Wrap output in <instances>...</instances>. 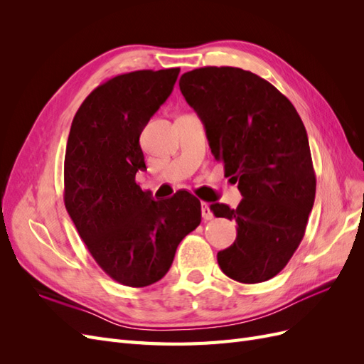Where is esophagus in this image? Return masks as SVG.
Returning <instances> with one entry per match:
<instances>
[{
	"instance_id": "esophagus-1",
	"label": "esophagus",
	"mask_w": 364,
	"mask_h": 364,
	"mask_svg": "<svg viewBox=\"0 0 364 364\" xmlns=\"http://www.w3.org/2000/svg\"><path fill=\"white\" fill-rule=\"evenodd\" d=\"M202 217L203 220H211L214 215L211 213V209H209V205L206 202H202Z\"/></svg>"
}]
</instances>
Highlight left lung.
Returning <instances> with one entry per match:
<instances>
[{
	"label": "left lung",
	"mask_w": 364,
	"mask_h": 364,
	"mask_svg": "<svg viewBox=\"0 0 364 364\" xmlns=\"http://www.w3.org/2000/svg\"><path fill=\"white\" fill-rule=\"evenodd\" d=\"M179 87L243 196L237 209L209 206L215 217L237 222L234 245L217 253L220 269L243 284L277 277L301 245L316 196L299 114L272 83L241 68H197L182 74Z\"/></svg>",
	"instance_id": "left-lung-1"
}]
</instances>
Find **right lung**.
I'll return each mask as SVG.
<instances>
[{"instance_id":"obj_1","label":"right lung","mask_w":364,"mask_h":364,"mask_svg":"<svg viewBox=\"0 0 364 364\" xmlns=\"http://www.w3.org/2000/svg\"><path fill=\"white\" fill-rule=\"evenodd\" d=\"M181 68L141 70L97 86L77 111L65 153V208L109 277L147 287L165 277L181 241L200 225V200L181 190L153 200L139 135L170 97Z\"/></svg>"}]
</instances>
